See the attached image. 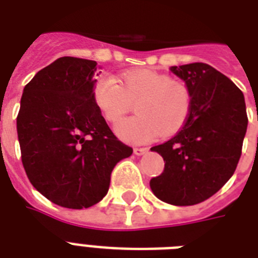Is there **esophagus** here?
Here are the masks:
<instances>
[{"mask_svg": "<svg viewBox=\"0 0 258 258\" xmlns=\"http://www.w3.org/2000/svg\"><path fill=\"white\" fill-rule=\"evenodd\" d=\"M147 151H149V150L146 149V147H137V149H134V154L138 155V157H141V155L146 154Z\"/></svg>", "mask_w": 258, "mask_h": 258, "instance_id": "esophagus-1", "label": "esophagus"}]
</instances>
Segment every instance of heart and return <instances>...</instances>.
<instances>
[{
  "mask_svg": "<svg viewBox=\"0 0 258 258\" xmlns=\"http://www.w3.org/2000/svg\"><path fill=\"white\" fill-rule=\"evenodd\" d=\"M92 99L104 119L116 124L133 103L137 115L121 121L117 135L130 143H149L159 135L169 138L179 131L191 112V95L187 87L154 71H128L120 84L109 75L97 79Z\"/></svg>",
  "mask_w": 258,
  "mask_h": 258,
  "instance_id": "1",
  "label": "heart"
}]
</instances>
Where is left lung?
<instances>
[{"label": "left lung", "instance_id": "8db88e82", "mask_svg": "<svg viewBox=\"0 0 258 258\" xmlns=\"http://www.w3.org/2000/svg\"><path fill=\"white\" fill-rule=\"evenodd\" d=\"M191 95V112L175 137L151 147L165 170L150 180L157 198L175 206L200 204L224 186L240 161L248 116L244 93L205 62L171 67Z\"/></svg>", "mask_w": 258, "mask_h": 258}]
</instances>
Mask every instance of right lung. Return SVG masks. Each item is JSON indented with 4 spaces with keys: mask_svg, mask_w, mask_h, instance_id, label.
I'll use <instances>...</instances> for the list:
<instances>
[{
    "mask_svg": "<svg viewBox=\"0 0 258 258\" xmlns=\"http://www.w3.org/2000/svg\"><path fill=\"white\" fill-rule=\"evenodd\" d=\"M97 62L57 58L24 88L17 116L21 159L30 183L53 204L84 209L108 192L111 172L133 149L93 103Z\"/></svg>",
    "mask_w": 258,
    "mask_h": 258,
    "instance_id": "right-lung-1",
    "label": "right lung"
}]
</instances>
